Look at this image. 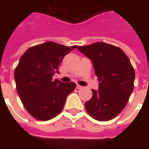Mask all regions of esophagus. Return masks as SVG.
Returning a JSON list of instances; mask_svg holds the SVG:
<instances>
[{
	"label": "esophagus",
	"mask_w": 149,
	"mask_h": 149,
	"mask_svg": "<svg viewBox=\"0 0 149 149\" xmlns=\"http://www.w3.org/2000/svg\"><path fill=\"white\" fill-rule=\"evenodd\" d=\"M82 88H83L82 86H81V85H78V84H77V89H82Z\"/></svg>",
	"instance_id": "obj_1"
}]
</instances>
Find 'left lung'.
Instances as JSON below:
<instances>
[{"mask_svg":"<svg viewBox=\"0 0 149 149\" xmlns=\"http://www.w3.org/2000/svg\"><path fill=\"white\" fill-rule=\"evenodd\" d=\"M77 49L90 59L98 77V89L85 103L90 116L101 122L115 118L127 104L134 89L135 72L121 48L105 42L78 46Z\"/></svg>","mask_w":149,"mask_h":149,"instance_id":"left-lung-1","label":"left lung"}]
</instances>
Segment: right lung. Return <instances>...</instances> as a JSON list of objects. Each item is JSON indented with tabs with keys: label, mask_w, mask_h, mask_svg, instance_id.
Returning <instances> with one entry per match:
<instances>
[{
	"label": "right lung",
	"mask_w": 149,
	"mask_h": 149,
	"mask_svg": "<svg viewBox=\"0 0 149 149\" xmlns=\"http://www.w3.org/2000/svg\"><path fill=\"white\" fill-rule=\"evenodd\" d=\"M76 47L47 42L28 48L21 56L14 74L17 92L27 112L38 120L58 115L75 89V83L53 81L52 77L59 72L63 57Z\"/></svg>",
	"instance_id": "1"
}]
</instances>
